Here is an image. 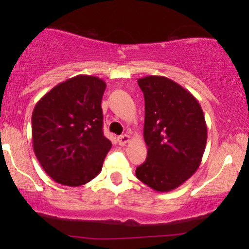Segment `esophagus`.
Segmentation results:
<instances>
[{
  "mask_svg": "<svg viewBox=\"0 0 249 249\" xmlns=\"http://www.w3.org/2000/svg\"><path fill=\"white\" fill-rule=\"evenodd\" d=\"M130 142V136L128 134H122V136L118 137V142L119 145H125Z\"/></svg>",
  "mask_w": 249,
  "mask_h": 249,
  "instance_id": "34e87169",
  "label": "esophagus"
}]
</instances>
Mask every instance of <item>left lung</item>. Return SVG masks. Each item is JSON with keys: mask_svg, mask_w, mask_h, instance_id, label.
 Here are the masks:
<instances>
[{"mask_svg": "<svg viewBox=\"0 0 249 249\" xmlns=\"http://www.w3.org/2000/svg\"><path fill=\"white\" fill-rule=\"evenodd\" d=\"M138 85L145 99L147 158L136 176L154 191L170 192L200 166L207 142L204 112L190 91L167 77H142Z\"/></svg>", "mask_w": 249, "mask_h": 249, "instance_id": "1", "label": "left lung"}]
</instances>
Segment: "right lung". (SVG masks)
Masks as SVG:
<instances>
[{
    "label": "right lung",
    "instance_id": "add662e5",
    "mask_svg": "<svg viewBox=\"0 0 249 249\" xmlns=\"http://www.w3.org/2000/svg\"><path fill=\"white\" fill-rule=\"evenodd\" d=\"M107 83L78 75L53 87L31 117L33 147L43 170L58 184L81 186L102 171L111 142L103 133Z\"/></svg>",
    "mask_w": 249,
    "mask_h": 249
}]
</instances>
